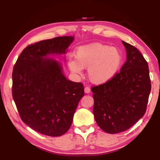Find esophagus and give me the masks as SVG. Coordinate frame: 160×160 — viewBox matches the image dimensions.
<instances>
[{
    "mask_svg": "<svg viewBox=\"0 0 160 160\" xmlns=\"http://www.w3.org/2000/svg\"><path fill=\"white\" fill-rule=\"evenodd\" d=\"M84 92L87 93V94L90 93V88H89V87H85V88H84Z\"/></svg>",
    "mask_w": 160,
    "mask_h": 160,
    "instance_id": "34e87169",
    "label": "esophagus"
}]
</instances>
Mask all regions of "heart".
I'll use <instances>...</instances> for the list:
<instances>
[{
    "instance_id": "obj_1",
    "label": "heart",
    "mask_w": 160,
    "mask_h": 160,
    "mask_svg": "<svg viewBox=\"0 0 160 160\" xmlns=\"http://www.w3.org/2000/svg\"><path fill=\"white\" fill-rule=\"evenodd\" d=\"M75 60L69 59L68 65L71 73L82 75L87 68L91 82L102 84L114 77L121 65L122 58L117 48L100 43H92L78 47L74 52Z\"/></svg>"
}]
</instances>
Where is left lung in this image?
I'll return each instance as SVG.
<instances>
[{
  "instance_id": "left-lung-1",
  "label": "left lung",
  "mask_w": 160,
  "mask_h": 160,
  "mask_svg": "<svg viewBox=\"0 0 160 160\" xmlns=\"http://www.w3.org/2000/svg\"><path fill=\"white\" fill-rule=\"evenodd\" d=\"M127 60L106 84L93 87L94 117L110 134L128 130L143 117L151 92L148 63L138 49L122 41Z\"/></svg>"
}]
</instances>
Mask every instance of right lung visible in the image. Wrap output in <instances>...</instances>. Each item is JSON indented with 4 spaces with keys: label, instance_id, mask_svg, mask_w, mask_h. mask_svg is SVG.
I'll use <instances>...</instances> for the list:
<instances>
[{
    "label": "right lung",
    "instance_id": "right-lung-1",
    "mask_svg": "<svg viewBox=\"0 0 160 160\" xmlns=\"http://www.w3.org/2000/svg\"><path fill=\"white\" fill-rule=\"evenodd\" d=\"M74 36L38 41L22 52L12 73V96L24 123L34 130L57 137L71 127L84 95L82 83L65 77L62 63Z\"/></svg>",
    "mask_w": 160,
    "mask_h": 160
}]
</instances>
